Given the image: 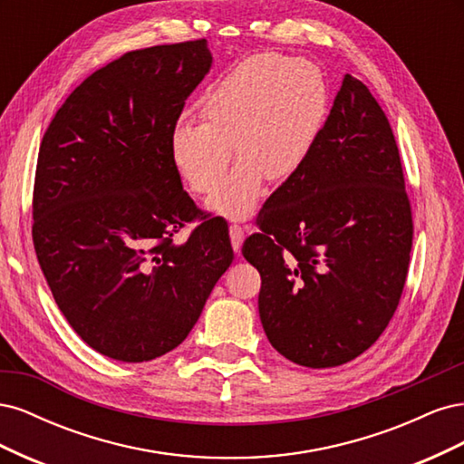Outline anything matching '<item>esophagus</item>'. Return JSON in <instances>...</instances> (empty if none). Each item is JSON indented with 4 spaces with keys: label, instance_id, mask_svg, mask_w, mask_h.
<instances>
[{
    "label": "esophagus",
    "instance_id": "34e87169",
    "mask_svg": "<svg viewBox=\"0 0 464 464\" xmlns=\"http://www.w3.org/2000/svg\"><path fill=\"white\" fill-rule=\"evenodd\" d=\"M230 240H232V247L237 254L242 247V242H244V228L240 227V224H230Z\"/></svg>",
    "mask_w": 464,
    "mask_h": 464
}]
</instances>
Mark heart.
Wrapping results in <instances>:
<instances>
[{"label":"heart","instance_id":"b5f03b06","mask_svg":"<svg viewBox=\"0 0 464 464\" xmlns=\"http://www.w3.org/2000/svg\"><path fill=\"white\" fill-rule=\"evenodd\" d=\"M327 111V82L307 60L249 55L222 73L199 101L203 121H179L170 157L188 188L213 191L232 160H240L208 199L218 215L244 218L259 205L265 176L283 181L310 157Z\"/></svg>","mask_w":464,"mask_h":464}]
</instances>
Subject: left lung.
Masks as SVG:
<instances>
[{"label": "left lung", "mask_w": 464, "mask_h": 464, "mask_svg": "<svg viewBox=\"0 0 464 464\" xmlns=\"http://www.w3.org/2000/svg\"><path fill=\"white\" fill-rule=\"evenodd\" d=\"M256 224L242 254L269 343L305 368L366 353L399 305L414 227L395 135L362 81L344 75L312 154Z\"/></svg>", "instance_id": "obj_1"}]
</instances>
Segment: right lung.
I'll use <instances>...</instances> for the list:
<instances>
[{"mask_svg": "<svg viewBox=\"0 0 464 464\" xmlns=\"http://www.w3.org/2000/svg\"><path fill=\"white\" fill-rule=\"evenodd\" d=\"M210 63L205 38L123 53L67 96L42 137L36 257L69 325L108 358L149 362L184 343L234 259L227 220L201 217L170 157Z\"/></svg>", "mask_w": 464, "mask_h": 464, "instance_id": "add662e5", "label": "right lung"}]
</instances>
